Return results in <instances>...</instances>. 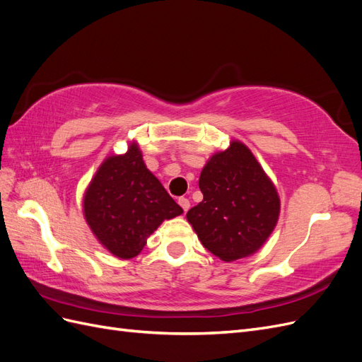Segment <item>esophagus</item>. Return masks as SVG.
<instances>
[{"instance_id": "obj_1", "label": "esophagus", "mask_w": 362, "mask_h": 362, "mask_svg": "<svg viewBox=\"0 0 362 362\" xmlns=\"http://www.w3.org/2000/svg\"><path fill=\"white\" fill-rule=\"evenodd\" d=\"M178 204L181 205V208L184 210V213H185V211H189V208H190V201H189L187 198H180V199H178Z\"/></svg>"}]
</instances>
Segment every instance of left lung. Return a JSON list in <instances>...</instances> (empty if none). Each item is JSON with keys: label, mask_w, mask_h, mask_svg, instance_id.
Returning <instances> with one entry per match:
<instances>
[{"label": "left lung", "mask_w": 362, "mask_h": 362, "mask_svg": "<svg viewBox=\"0 0 362 362\" xmlns=\"http://www.w3.org/2000/svg\"><path fill=\"white\" fill-rule=\"evenodd\" d=\"M199 189L204 199L190 208L187 221L206 250L234 261L264 245L278 222L279 196L247 146L233 141L213 156Z\"/></svg>", "instance_id": "obj_1"}]
</instances>
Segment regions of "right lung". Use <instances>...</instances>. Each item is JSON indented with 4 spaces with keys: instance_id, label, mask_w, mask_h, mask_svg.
I'll return each instance as SVG.
<instances>
[{
    "instance_id": "obj_1",
    "label": "right lung",
    "mask_w": 362,
    "mask_h": 362,
    "mask_svg": "<svg viewBox=\"0 0 362 362\" xmlns=\"http://www.w3.org/2000/svg\"><path fill=\"white\" fill-rule=\"evenodd\" d=\"M172 199L141 158L137 145L108 157L84 196V216L101 245L119 258H133L164 218L180 216Z\"/></svg>"
}]
</instances>
